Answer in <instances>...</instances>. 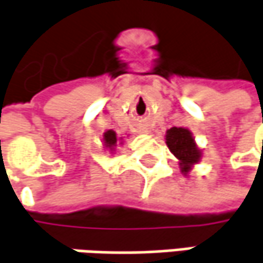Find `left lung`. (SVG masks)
Segmentation results:
<instances>
[{
  "mask_svg": "<svg viewBox=\"0 0 263 263\" xmlns=\"http://www.w3.org/2000/svg\"><path fill=\"white\" fill-rule=\"evenodd\" d=\"M166 144L169 150L179 160L181 171L189 174L193 165H196L201 157V153L194 143L193 134L187 128H171L166 132Z\"/></svg>",
  "mask_w": 263,
  "mask_h": 263,
  "instance_id": "left-lung-1",
  "label": "left lung"
}]
</instances>
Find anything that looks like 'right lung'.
Returning a JSON list of instances; mask_svg holds the SVG:
<instances>
[{"instance_id": "obj_1", "label": "right lung", "mask_w": 263, "mask_h": 263, "mask_svg": "<svg viewBox=\"0 0 263 263\" xmlns=\"http://www.w3.org/2000/svg\"><path fill=\"white\" fill-rule=\"evenodd\" d=\"M103 141H104V145L110 148V150H113V147L116 145L118 143V137H116V132L115 131H107L104 132V135H103Z\"/></svg>"}]
</instances>
